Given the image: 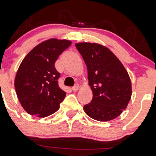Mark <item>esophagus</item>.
Returning <instances> with one entry per match:
<instances>
[{
  "mask_svg": "<svg viewBox=\"0 0 156 156\" xmlns=\"http://www.w3.org/2000/svg\"><path fill=\"white\" fill-rule=\"evenodd\" d=\"M78 89H79V85H78V84H76V85H75V86L71 88V90H72V91H77Z\"/></svg>",
  "mask_w": 156,
  "mask_h": 156,
  "instance_id": "1",
  "label": "esophagus"
}]
</instances>
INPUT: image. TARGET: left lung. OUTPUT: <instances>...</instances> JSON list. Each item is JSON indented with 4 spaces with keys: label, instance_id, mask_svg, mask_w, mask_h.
Masks as SVG:
<instances>
[{
    "label": "left lung",
    "instance_id": "1",
    "mask_svg": "<svg viewBox=\"0 0 156 156\" xmlns=\"http://www.w3.org/2000/svg\"><path fill=\"white\" fill-rule=\"evenodd\" d=\"M75 47L88 69V84L93 98L84 111L91 119L108 122L127 108L132 96V83L127 71L108 48L96 43L81 42Z\"/></svg>",
    "mask_w": 156,
    "mask_h": 156
}]
</instances>
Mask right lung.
Here are the masks:
<instances>
[{
	"instance_id": "add662e5",
	"label": "right lung",
	"mask_w": 156,
	"mask_h": 156,
	"mask_svg": "<svg viewBox=\"0 0 156 156\" xmlns=\"http://www.w3.org/2000/svg\"><path fill=\"white\" fill-rule=\"evenodd\" d=\"M71 42L51 38L32 49L19 66L14 87L23 108L31 115L47 117L57 112L66 92L58 86L55 63Z\"/></svg>"
}]
</instances>
